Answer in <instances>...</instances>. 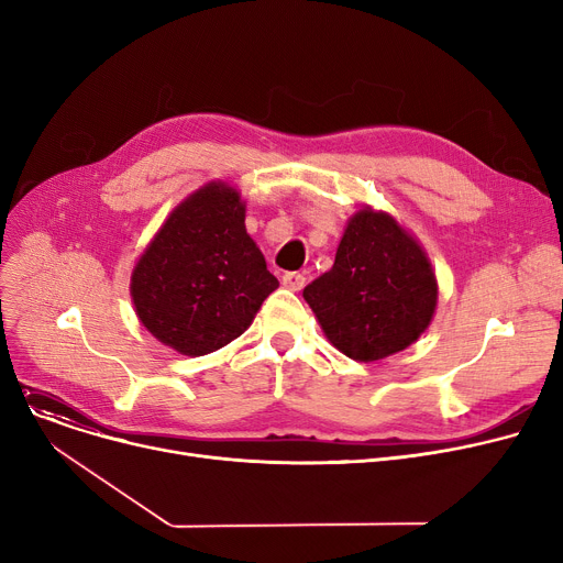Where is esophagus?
Returning <instances> with one entry per match:
<instances>
[{"label":"esophagus","instance_id":"1","mask_svg":"<svg viewBox=\"0 0 563 563\" xmlns=\"http://www.w3.org/2000/svg\"><path fill=\"white\" fill-rule=\"evenodd\" d=\"M283 285H285L287 289H291V291H299V289H303V285H306V276L299 274V272H287V274L283 276Z\"/></svg>","mask_w":563,"mask_h":563}]
</instances>
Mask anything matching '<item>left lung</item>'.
Segmentation results:
<instances>
[{
  "label": "left lung",
  "instance_id": "8db88e82",
  "mask_svg": "<svg viewBox=\"0 0 563 563\" xmlns=\"http://www.w3.org/2000/svg\"><path fill=\"white\" fill-rule=\"evenodd\" d=\"M303 299L333 346L372 363L427 331L438 283L420 244L393 217L367 207L349 221L333 269L312 280Z\"/></svg>",
  "mask_w": 563,
  "mask_h": 563
}]
</instances>
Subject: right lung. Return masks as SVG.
<instances>
[{
  "label": "right lung",
  "mask_w": 563,
  "mask_h": 563,
  "mask_svg": "<svg viewBox=\"0 0 563 563\" xmlns=\"http://www.w3.org/2000/svg\"><path fill=\"white\" fill-rule=\"evenodd\" d=\"M244 202L212 183L177 205L132 274L143 327L185 356L240 338L278 287L244 225Z\"/></svg>",
  "instance_id": "obj_1"
}]
</instances>
